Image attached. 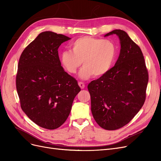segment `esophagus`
Wrapping results in <instances>:
<instances>
[{
    "mask_svg": "<svg viewBox=\"0 0 161 161\" xmlns=\"http://www.w3.org/2000/svg\"><path fill=\"white\" fill-rule=\"evenodd\" d=\"M78 84H79V86L80 87V89H84L85 88V84L82 82H79V83H78Z\"/></svg>",
    "mask_w": 161,
    "mask_h": 161,
    "instance_id": "34e87169",
    "label": "esophagus"
}]
</instances>
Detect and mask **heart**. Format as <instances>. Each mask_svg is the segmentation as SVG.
<instances>
[{
    "label": "heart",
    "mask_w": 161,
    "mask_h": 161,
    "mask_svg": "<svg viewBox=\"0 0 161 161\" xmlns=\"http://www.w3.org/2000/svg\"><path fill=\"white\" fill-rule=\"evenodd\" d=\"M70 51L60 56L63 68L71 75L76 74L82 64L79 76L82 79L100 77L108 73L115 61L117 48L109 40L85 36L73 42Z\"/></svg>",
    "instance_id": "b5f03b06"
}]
</instances>
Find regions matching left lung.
Instances as JSON below:
<instances>
[{"label": "left lung", "instance_id": "left-lung-1", "mask_svg": "<svg viewBox=\"0 0 161 161\" xmlns=\"http://www.w3.org/2000/svg\"><path fill=\"white\" fill-rule=\"evenodd\" d=\"M121 43L120 53L114 67L88 85L91 111L96 122L107 130L128 124L142 108L146 99L148 72L140 47L127 33L115 30Z\"/></svg>", "mask_w": 161, "mask_h": 161}]
</instances>
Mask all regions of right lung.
<instances>
[{
	"label": "right lung",
	"instance_id": "obj_1",
	"mask_svg": "<svg viewBox=\"0 0 161 161\" xmlns=\"http://www.w3.org/2000/svg\"><path fill=\"white\" fill-rule=\"evenodd\" d=\"M71 38L44 31L31 42L19 58L16 88L22 110L42 128H59L69 117L78 82L66 72L58 56L61 43Z\"/></svg>",
	"mask_w": 161,
	"mask_h": 161
}]
</instances>
